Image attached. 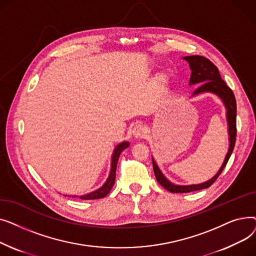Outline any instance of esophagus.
Returning a JSON list of instances; mask_svg holds the SVG:
<instances>
[{"label":"esophagus","instance_id":"esophagus-1","mask_svg":"<svg viewBox=\"0 0 256 256\" xmlns=\"http://www.w3.org/2000/svg\"><path fill=\"white\" fill-rule=\"evenodd\" d=\"M132 137L134 138H143L144 136H145V132H146V130H145V128L143 126H141V124H137V126H134V128H132Z\"/></svg>","mask_w":256,"mask_h":256}]
</instances>
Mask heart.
<instances>
[{
  "label": "heart",
  "mask_w": 256,
  "mask_h": 256,
  "mask_svg": "<svg viewBox=\"0 0 256 256\" xmlns=\"http://www.w3.org/2000/svg\"><path fill=\"white\" fill-rule=\"evenodd\" d=\"M160 83H164V82H165V78H160Z\"/></svg>",
  "instance_id": "heart-1"
}]
</instances>
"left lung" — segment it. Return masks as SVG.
Returning <instances> with one entry per match:
<instances>
[{"label": "left lung", "mask_w": 256, "mask_h": 256, "mask_svg": "<svg viewBox=\"0 0 256 256\" xmlns=\"http://www.w3.org/2000/svg\"><path fill=\"white\" fill-rule=\"evenodd\" d=\"M189 63L190 70H191V78L189 85H199L198 88L193 92L192 96L202 93H212L217 96L223 102L225 109H226V120H227V130H228V150L223 160V164L221 165L218 172L214 176L201 184H176L171 182L165 176L163 172L158 168L154 158L152 156V165H154V172L158 182L163 188L171 193H188L206 189L210 186L214 180H216L220 174L222 173L223 169L225 168L228 160H230L236 144V102L234 94L232 89L226 85V83L222 80L218 68L214 66L208 59L202 56H186L182 58Z\"/></svg>", "instance_id": "8db88e82"}]
</instances>
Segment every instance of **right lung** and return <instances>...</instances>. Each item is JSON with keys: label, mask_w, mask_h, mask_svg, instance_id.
I'll return each mask as SVG.
<instances>
[{"label": "right lung", "mask_w": 256, "mask_h": 256, "mask_svg": "<svg viewBox=\"0 0 256 256\" xmlns=\"http://www.w3.org/2000/svg\"><path fill=\"white\" fill-rule=\"evenodd\" d=\"M128 146H130V142H128V141L120 142L119 144L116 145V147L113 150V154H112L111 169H110L109 176H108L106 180L104 182V184L102 186H100L98 189H96V191H92L90 193L76 196V197H80V199H84V200H90V199H100V198L106 197L108 194H109V192L111 191V189L114 186V182H115L116 167H117V162H118L119 156H120L121 152H122V150L128 148Z\"/></svg>", "instance_id": "right-lung-1"}]
</instances>
